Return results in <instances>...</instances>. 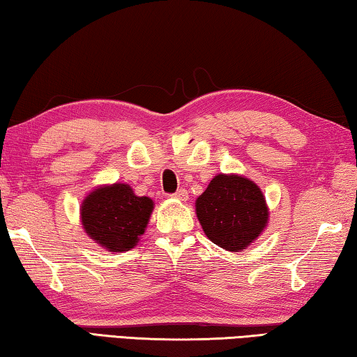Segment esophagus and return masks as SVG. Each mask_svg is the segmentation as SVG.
Returning a JSON list of instances; mask_svg holds the SVG:
<instances>
[{"label":"esophagus","instance_id":"34e87169","mask_svg":"<svg viewBox=\"0 0 357 357\" xmlns=\"http://www.w3.org/2000/svg\"><path fill=\"white\" fill-rule=\"evenodd\" d=\"M176 200H181V202H187L189 200V192H187L185 189H179L176 193L173 195Z\"/></svg>","mask_w":357,"mask_h":357}]
</instances>
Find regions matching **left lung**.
I'll list each match as a JSON object with an SVG mask.
<instances>
[{
  "instance_id": "1",
  "label": "left lung",
  "mask_w": 357,
  "mask_h": 357,
  "mask_svg": "<svg viewBox=\"0 0 357 357\" xmlns=\"http://www.w3.org/2000/svg\"><path fill=\"white\" fill-rule=\"evenodd\" d=\"M195 213L209 241L228 252L255 243L269 222V208L252 179L219 173L195 202Z\"/></svg>"
}]
</instances>
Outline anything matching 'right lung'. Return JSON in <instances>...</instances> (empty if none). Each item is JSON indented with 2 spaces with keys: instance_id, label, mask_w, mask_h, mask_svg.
<instances>
[{
  "instance_id": "add662e5",
  "label": "right lung",
  "mask_w": 357,
  "mask_h": 357,
  "mask_svg": "<svg viewBox=\"0 0 357 357\" xmlns=\"http://www.w3.org/2000/svg\"><path fill=\"white\" fill-rule=\"evenodd\" d=\"M154 202L135 195L129 184L98 185L83 198L80 220L89 239L112 253L128 252L138 244L153 214Z\"/></svg>"
}]
</instances>
